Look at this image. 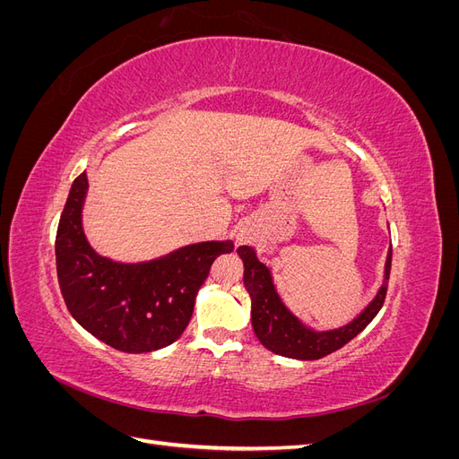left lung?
<instances>
[{"instance_id": "1", "label": "left lung", "mask_w": 459, "mask_h": 459, "mask_svg": "<svg viewBox=\"0 0 459 459\" xmlns=\"http://www.w3.org/2000/svg\"><path fill=\"white\" fill-rule=\"evenodd\" d=\"M238 255L241 256L245 266L243 283L247 293L251 295V322L255 335L268 351L295 359H319L342 349L346 342H351L356 335H359L383 307L393 262L391 248L385 262V281L381 289L351 324L339 329L314 331L312 327L304 325L285 307L281 297L275 290L270 268L258 260L255 248L243 245L238 248Z\"/></svg>"}]
</instances>
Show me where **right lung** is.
I'll use <instances>...</instances> for the list:
<instances>
[{"mask_svg": "<svg viewBox=\"0 0 459 459\" xmlns=\"http://www.w3.org/2000/svg\"><path fill=\"white\" fill-rule=\"evenodd\" d=\"M88 176L68 193L55 239L59 287L68 312L93 337L117 351L142 354L172 344L187 327L195 297L233 241H204L137 264L97 255L82 228Z\"/></svg>", "mask_w": 459, "mask_h": 459, "instance_id": "right-lung-1", "label": "right lung"}]
</instances>
